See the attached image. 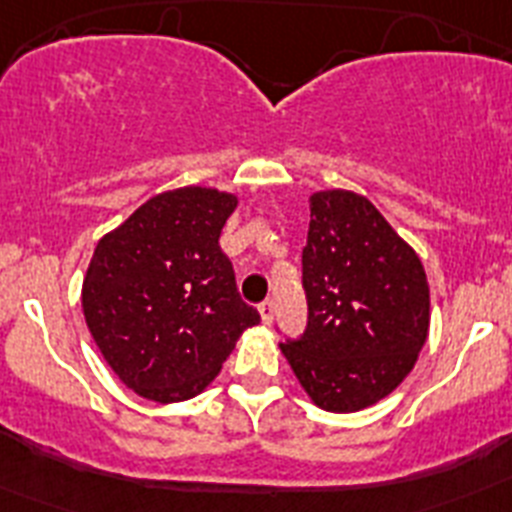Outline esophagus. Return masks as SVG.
<instances>
[{"mask_svg":"<svg viewBox=\"0 0 512 512\" xmlns=\"http://www.w3.org/2000/svg\"><path fill=\"white\" fill-rule=\"evenodd\" d=\"M259 312H261V320H264V323H271V320H274V300L261 302Z\"/></svg>","mask_w":512,"mask_h":512,"instance_id":"esophagus-1","label":"esophagus"}]
</instances>
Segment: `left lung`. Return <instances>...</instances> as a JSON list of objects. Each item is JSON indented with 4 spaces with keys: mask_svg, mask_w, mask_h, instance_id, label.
<instances>
[{
    "mask_svg": "<svg viewBox=\"0 0 512 512\" xmlns=\"http://www.w3.org/2000/svg\"><path fill=\"white\" fill-rule=\"evenodd\" d=\"M307 328L282 354L315 405L356 413L390 395L428 338L431 295L413 248L354 192L310 197Z\"/></svg>",
    "mask_w": 512,
    "mask_h": 512,
    "instance_id": "8db88e82",
    "label": "left lung"
}]
</instances>
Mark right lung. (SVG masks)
I'll return each mask as SVG.
<instances>
[{
  "label": "right lung",
  "instance_id": "add662e5",
  "mask_svg": "<svg viewBox=\"0 0 512 512\" xmlns=\"http://www.w3.org/2000/svg\"><path fill=\"white\" fill-rule=\"evenodd\" d=\"M233 194H156L97 243L81 307L104 361L153 402L200 395L243 330L261 320L241 300L220 248Z\"/></svg>",
  "mask_w": 512,
  "mask_h": 512
}]
</instances>
